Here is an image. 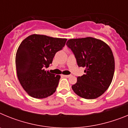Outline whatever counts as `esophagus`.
I'll return each mask as SVG.
<instances>
[{"label": "esophagus", "instance_id": "esophagus-1", "mask_svg": "<svg viewBox=\"0 0 128 128\" xmlns=\"http://www.w3.org/2000/svg\"><path fill=\"white\" fill-rule=\"evenodd\" d=\"M63 76L65 77V78H70L71 75H63Z\"/></svg>", "mask_w": 128, "mask_h": 128}]
</instances>
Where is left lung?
Instances as JSON below:
<instances>
[{
    "label": "left lung",
    "mask_w": 128,
    "mask_h": 128,
    "mask_svg": "<svg viewBox=\"0 0 128 128\" xmlns=\"http://www.w3.org/2000/svg\"><path fill=\"white\" fill-rule=\"evenodd\" d=\"M66 46L74 53L84 74L77 78L72 90L80 97L94 99L103 94L110 85L115 71V60L110 47L99 39L86 37L70 39Z\"/></svg>",
    "instance_id": "left-lung-1"
}]
</instances>
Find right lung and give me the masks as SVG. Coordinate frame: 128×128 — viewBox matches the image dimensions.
Segmentation results:
<instances>
[{"label": "right lung", "mask_w": 128, "mask_h": 128, "mask_svg": "<svg viewBox=\"0 0 128 128\" xmlns=\"http://www.w3.org/2000/svg\"><path fill=\"white\" fill-rule=\"evenodd\" d=\"M66 42V38L34 34L20 44L16 54V73L20 84L29 96L43 99L56 92L60 76L46 70V68Z\"/></svg>", "instance_id": "add662e5"}]
</instances>
